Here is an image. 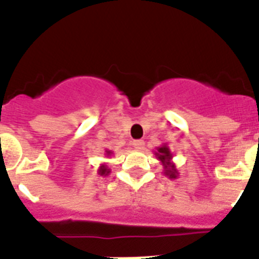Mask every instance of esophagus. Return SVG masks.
Listing matches in <instances>:
<instances>
[{
    "instance_id": "34e87169",
    "label": "esophagus",
    "mask_w": 259,
    "mask_h": 259,
    "mask_svg": "<svg viewBox=\"0 0 259 259\" xmlns=\"http://www.w3.org/2000/svg\"><path fill=\"white\" fill-rule=\"evenodd\" d=\"M133 146L136 148V149L142 150L144 148H145V142L142 141V140H136V141H133Z\"/></svg>"
}]
</instances>
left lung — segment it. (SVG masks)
<instances>
[{"mask_svg": "<svg viewBox=\"0 0 259 259\" xmlns=\"http://www.w3.org/2000/svg\"><path fill=\"white\" fill-rule=\"evenodd\" d=\"M156 157L161 161L162 166H164V175L166 177H169L170 180H175L179 176V172L176 169V165H175V162L172 161L173 154L170 152L169 146L164 144V145L158 146L157 152H156Z\"/></svg>", "mask_w": 259, "mask_h": 259, "instance_id": "obj_1", "label": "left lung"}]
</instances>
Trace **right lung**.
Here are the masks:
<instances>
[{
	"mask_svg": "<svg viewBox=\"0 0 259 259\" xmlns=\"http://www.w3.org/2000/svg\"><path fill=\"white\" fill-rule=\"evenodd\" d=\"M111 154H113L111 153V150H106V156H107V157H110ZM109 173H110V169L107 168L106 164H101V166L98 168V175H101V176H107Z\"/></svg>",
	"mask_w": 259,
	"mask_h": 259,
	"instance_id": "right-lung-1",
	"label": "right lung"
}]
</instances>
